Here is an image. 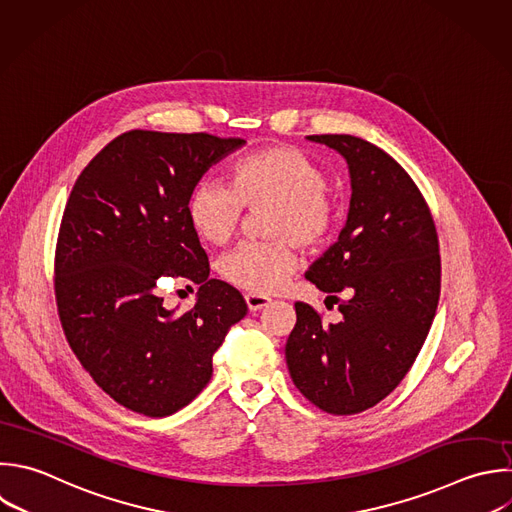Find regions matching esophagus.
<instances>
[{"instance_id":"obj_1","label":"esophagus","mask_w":512,"mask_h":512,"mask_svg":"<svg viewBox=\"0 0 512 512\" xmlns=\"http://www.w3.org/2000/svg\"><path fill=\"white\" fill-rule=\"evenodd\" d=\"M272 300L268 296H260V294H246V304L250 308V312H258L262 308H266Z\"/></svg>"}]
</instances>
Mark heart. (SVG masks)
Returning <instances> with one entry per match:
<instances>
[{
    "mask_svg": "<svg viewBox=\"0 0 512 512\" xmlns=\"http://www.w3.org/2000/svg\"><path fill=\"white\" fill-rule=\"evenodd\" d=\"M326 186L324 168L306 152L264 148L236 162L232 186L200 182L188 198V220L202 240L222 246L236 234L244 206H272L266 234L278 240L242 244L220 264L230 284L266 296L278 292L296 270L298 256L290 242L314 252L332 238L340 208Z\"/></svg>",
    "mask_w": 512,
    "mask_h": 512,
    "instance_id": "1",
    "label": "heart"
}]
</instances>
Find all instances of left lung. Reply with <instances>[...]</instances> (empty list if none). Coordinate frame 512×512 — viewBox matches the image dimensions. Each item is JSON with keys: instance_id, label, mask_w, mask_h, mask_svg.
Instances as JSON below:
<instances>
[{"instance_id": "obj_1", "label": "left lung", "mask_w": 512, "mask_h": 512, "mask_svg": "<svg viewBox=\"0 0 512 512\" xmlns=\"http://www.w3.org/2000/svg\"><path fill=\"white\" fill-rule=\"evenodd\" d=\"M308 140L346 160L352 198L338 242L306 278L328 294L348 288L352 298L338 306L336 324L296 302L286 364L312 404L356 414L400 384L428 336L440 296L438 236L420 190L384 150L348 134Z\"/></svg>"}]
</instances>
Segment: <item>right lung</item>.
Returning <instances> with one entry per match:
<instances>
[{
	"instance_id": "1",
	"label": "right lung",
	"mask_w": 512,
	"mask_h": 512,
	"mask_svg": "<svg viewBox=\"0 0 512 512\" xmlns=\"http://www.w3.org/2000/svg\"><path fill=\"white\" fill-rule=\"evenodd\" d=\"M240 138L132 130L80 174L56 246V302L66 338L96 384L144 416L190 404L212 378V356L248 306L210 276L188 220L202 176ZM200 283L190 313L163 306L160 277Z\"/></svg>"
}]
</instances>
